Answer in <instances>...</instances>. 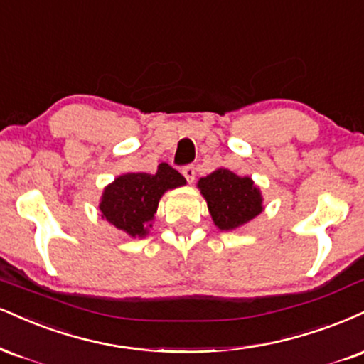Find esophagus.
<instances>
[{
  "label": "esophagus",
  "mask_w": 364,
  "mask_h": 364,
  "mask_svg": "<svg viewBox=\"0 0 364 364\" xmlns=\"http://www.w3.org/2000/svg\"><path fill=\"white\" fill-rule=\"evenodd\" d=\"M181 173H183V176L186 178L188 183H193V181H195V166H193V164L185 166Z\"/></svg>",
  "instance_id": "obj_1"
}]
</instances>
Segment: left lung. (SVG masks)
<instances>
[{
    "label": "left lung",
    "instance_id": "1",
    "mask_svg": "<svg viewBox=\"0 0 364 364\" xmlns=\"http://www.w3.org/2000/svg\"><path fill=\"white\" fill-rule=\"evenodd\" d=\"M213 222L220 230H232L262 212L259 190L251 178H240L229 169H217L198 181Z\"/></svg>",
    "mask_w": 364,
    "mask_h": 364
}]
</instances>
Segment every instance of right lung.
Returning a JSON list of instances; mask_svg holds the SVG:
<instances>
[{
	"label": "right lung",
	"instance_id": "right-lung-1",
	"mask_svg": "<svg viewBox=\"0 0 364 364\" xmlns=\"http://www.w3.org/2000/svg\"><path fill=\"white\" fill-rule=\"evenodd\" d=\"M185 183L186 179L166 163L157 166L154 174H124L105 188L100 210L117 229L132 237H142L147 234V227H151L164 191Z\"/></svg>",
	"mask_w": 364,
	"mask_h": 364
}]
</instances>
